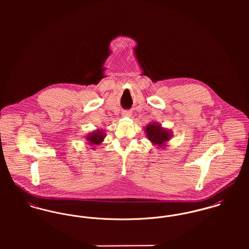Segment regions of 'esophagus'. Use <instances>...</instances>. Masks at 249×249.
<instances>
[{"mask_svg":"<svg viewBox=\"0 0 249 249\" xmlns=\"http://www.w3.org/2000/svg\"><path fill=\"white\" fill-rule=\"evenodd\" d=\"M122 115H123V117H131V111L124 110V111H123Z\"/></svg>","mask_w":249,"mask_h":249,"instance_id":"1","label":"esophagus"}]
</instances>
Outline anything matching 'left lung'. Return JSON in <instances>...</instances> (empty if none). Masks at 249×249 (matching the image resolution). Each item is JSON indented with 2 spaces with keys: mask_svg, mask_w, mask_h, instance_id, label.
<instances>
[{
  "mask_svg": "<svg viewBox=\"0 0 249 249\" xmlns=\"http://www.w3.org/2000/svg\"><path fill=\"white\" fill-rule=\"evenodd\" d=\"M145 136L148 141L158 147L165 148L168 146V142L173 138V132L172 130L163 127L161 124H158L157 122L149 123L145 128H144Z\"/></svg>",
  "mask_w": 249,
  "mask_h": 249,
  "instance_id": "8db88e82",
  "label": "left lung"
}]
</instances>
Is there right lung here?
<instances>
[{"mask_svg":"<svg viewBox=\"0 0 249 249\" xmlns=\"http://www.w3.org/2000/svg\"><path fill=\"white\" fill-rule=\"evenodd\" d=\"M107 134H106V130L102 129V128H97L93 131H91L90 133H88L85 136V140H86V143L90 144V146H93L91 148L95 149L94 146L102 143L104 142L105 138H106Z\"/></svg>","mask_w":249,"mask_h":249,"instance_id":"1","label":"right lung"}]
</instances>
